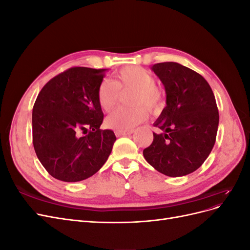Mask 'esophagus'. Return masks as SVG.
<instances>
[{"mask_svg": "<svg viewBox=\"0 0 250 250\" xmlns=\"http://www.w3.org/2000/svg\"><path fill=\"white\" fill-rule=\"evenodd\" d=\"M133 132L132 129H126V130H116L117 137H121V135H128Z\"/></svg>", "mask_w": 250, "mask_h": 250, "instance_id": "34e87169", "label": "esophagus"}]
</instances>
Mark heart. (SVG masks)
I'll use <instances>...</instances> for the list:
<instances>
[{
	"instance_id": "1",
	"label": "heart",
	"mask_w": 250,
	"mask_h": 250,
	"mask_svg": "<svg viewBox=\"0 0 250 250\" xmlns=\"http://www.w3.org/2000/svg\"><path fill=\"white\" fill-rule=\"evenodd\" d=\"M155 78L144 67L130 65L121 69L115 80L104 79L98 88V102L105 111H110L116 106L121 90L135 89L132 96L133 107H119L107 116L106 126L116 130H126L137 126L148 119L146 108L155 110L164 103L161 89L155 85ZM147 107L146 108V106Z\"/></svg>"
}]
</instances>
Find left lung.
Segmentation results:
<instances>
[{"label":"left lung","instance_id":"8db88e82","mask_svg":"<svg viewBox=\"0 0 250 250\" xmlns=\"http://www.w3.org/2000/svg\"><path fill=\"white\" fill-rule=\"evenodd\" d=\"M152 71L165 86L166 106L154 122L161 133L144 149L145 160L165 175L179 177L197 170L213 149L219 125L216 99L200 74L177 62Z\"/></svg>","mask_w":250,"mask_h":250}]
</instances>
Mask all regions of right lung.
<instances>
[{
  "mask_svg": "<svg viewBox=\"0 0 250 250\" xmlns=\"http://www.w3.org/2000/svg\"><path fill=\"white\" fill-rule=\"evenodd\" d=\"M106 69L75 66L44 85L32 110L35 153L54 178L76 183L99 171L117 138L100 129L98 88Z\"/></svg>",
  "mask_w": 250,
  "mask_h": 250,
  "instance_id": "add662e5",
  "label": "right lung"
}]
</instances>
